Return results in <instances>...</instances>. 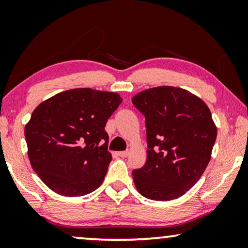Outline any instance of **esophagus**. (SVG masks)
<instances>
[{"instance_id":"obj_1","label":"esophagus","mask_w":248,"mask_h":248,"mask_svg":"<svg viewBox=\"0 0 248 248\" xmlns=\"http://www.w3.org/2000/svg\"><path fill=\"white\" fill-rule=\"evenodd\" d=\"M128 154H130V152H128V151H121V152H118L117 155H120V157H122V158H125V157H127Z\"/></svg>"}]
</instances>
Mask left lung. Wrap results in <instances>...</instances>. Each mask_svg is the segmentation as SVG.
<instances>
[{
  "label": "left lung",
  "instance_id": "1",
  "mask_svg": "<svg viewBox=\"0 0 248 248\" xmlns=\"http://www.w3.org/2000/svg\"><path fill=\"white\" fill-rule=\"evenodd\" d=\"M132 103L145 117L147 161L132 172L144 198L170 201L201 178L211 159L217 126L209 107L195 94L162 86L141 91Z\"/></svg>",
  "mask_w": 248,
  "mask_h": 248
}]
</instances>
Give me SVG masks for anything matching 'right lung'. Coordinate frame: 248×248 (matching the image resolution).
Masks as SVG:
<instances>
[{"mask_svg": "<svg viewBox=\"0 0 248 248\" xmlns=\"http://www.w3.org/2000/svg\"><path fill=\"white\" fill-rule=\"evenodd\" d=\"M122 100L116 93L78 88L32 111L25 127L28 157L52 191L82 196L101 185L111 161L105 126Z\"/></svg>", "mask_w": 248, "mask_h": 248, "instance_id": "1", "label": "right lung"}]
</instances>
